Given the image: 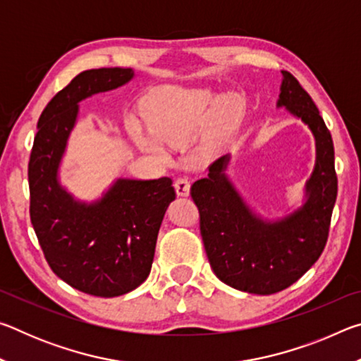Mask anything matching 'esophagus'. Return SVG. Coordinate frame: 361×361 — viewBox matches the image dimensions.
Masks as SVG:
<instances>
[{
  "instance_id": "34e87169",
  "label": "esophagus",
  "mask_w": 361,
  "mask_h": 361,
  "mask_svg": "<svg viewBox=\"0 0 361 361\" xmlns=\"http://www.w3.org/2000/svg\"><path fill=\"white\" fill-rule=\"evenodd\" d=\"M175 191L178 195H188L189 194V188H191V185H189L188 178H183V176H180V178H176L175 183Z\"/></svg>"
}]
</instances>
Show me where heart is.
<instances>
[{"instance_id":"1","label":"heart","mask_w":361,"mask_h":361,"mask_svg":"<svg viewBox=\"0 0 361 361\" xmlns=\"http://www.w3.org/2000/svg\"><path fill=\"white\" fill-rule=\"evenodd\" d=\"M213 102L215 94L209 89H159L152 94L146 111L149 132L142 129L137 121H132V135L140 148L164 156V145H185L199 132ZM237 108L239 100L235 95H224L215 103L210 119L197 140L199 152L210 154L218 148Z\"/></svg>"}]
</instances>
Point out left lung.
Returning a JSON list of instances; mask_svg holds the SVG:
<instances>
[{
  "label": "left lung",
  "instance_id": "left-lung-1",
  "mask_svg": "<svg viewBox=\"0 0 361 361\" xmlns=\"http://www.w3.org/2000/svg\"><path fill=\"white\" fill-rule=\"evenodd\" d=\"M282 75L277 105L301 118L317 142V164L305 186V204L280 221H262L226 178L229 156L212 162L209 176L191 186L213 272L232 288L255 295L288 288L315 264L326 245L338 195L331 133L298 79L288 71Z\"/></svg>",
  "mask_w": 361,
  "mask_h": 361
}]
</instances>
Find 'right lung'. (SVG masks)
I'll return each mask as SVG.
<instances>
[{"label":"right lung","mask_w":361,"mask_h":361,"mask_svg":"<svg viewBox=\"0 0 361 361\" xmlns=\"http://www.w3.org/2000/svg\"><path fill=\"white\" fill-rule=\"evenodd\" d=\"M133 78L130 68L79 73L47 103L28 162L30 219L47 264L63 282L100 298L126 295L149 276L159 228L175 200L172 178L118 180L99 202H76L57 170L78 103Z\"/></svg>","instance_id":"1"}]
</instances>
